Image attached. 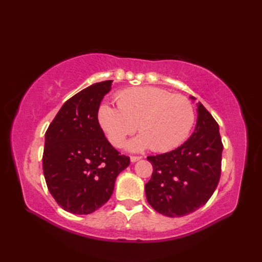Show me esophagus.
I'll return each instance as SVG.
<instances>
[{
	"instance_id": "esophagus-1",
	"label": "esophagus",
	"mask_w": 262,
	"mask_h": 262,
	"mask_svg": "<svg viewBox=\"0 0 262 262\" xmlns=\"http://www.w3.org/2000/svg\"><path fill=\"white\" fill-rule=\"evenodd\" d=\"M141 159H142L141 157H130V162L135 163V162H137V161H140Z\"/></svg>"
}]
</instances>
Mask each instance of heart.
<instances>
[{
	"label": "heart",
	"instance_id": "heart-1",
	"mask_svg": "<svg viewBox=\"0 0 262 262\" xmlns=\"http://www.w3.org/2000/svg\"><path fill=\"white\" fill-rule=\"evenodd\" d=\"M116 101L118 108L102 103L98 110L99 124L116 147L124 145L137 126L141 135L128 143L129 151L151 147L153 152H168L186 140L193 126L190 100L163 89H126L117 94Z\"/></svg>",
	"mask_w": 262,
	"mask_h": 262
}]
</instances>
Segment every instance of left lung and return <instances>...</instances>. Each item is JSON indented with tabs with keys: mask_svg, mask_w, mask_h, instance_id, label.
I'll return each mask as SVG.
<instances>
[{
	"mask_svg": "<svg viewBox=\"0 0 262 262\" xmlns=\"http://www.w3.org/2000/svg\"><path fill=\"white\" fill-rule=\"evenodd\" d=\"M222 152L219 124L198 102L191 136L173 151L147 157L153 165L145 185L148 204L168 217L185 216L202 207L219 185Z\"/></svg>",
	"mask_w": 262,
	"mask_h": 262,
	"instance_id": "8db88e82",
	"label": "left lung"
}]
</instances>
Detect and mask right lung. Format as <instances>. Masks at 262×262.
I'll return each mask as SVG.
<instances>
[{"label": "right lung", "instance_id": "add662e5", "mask_svg": "<svg viewBox=\"0 0 262 262\" xmlns=\"http://www.w3.org/2000/svg\"><path fill=\"white\" fill-rule=\"evenodd\" d=\"M113 80L94 83L59 109L45 134L42 170L48 190L64 210L91 214L108 202L116 178L129 165L105 138L98 121Z\"/></svg>", "mask_w": 262, "mask_h": 262}]
</instances>
